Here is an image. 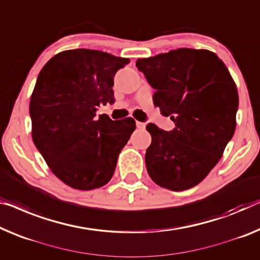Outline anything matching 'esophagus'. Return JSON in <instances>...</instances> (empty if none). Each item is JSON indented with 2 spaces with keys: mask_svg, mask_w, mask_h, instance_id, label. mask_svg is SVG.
<instances>
[{
  "mask_svg": "<svg viewBox=\"0 0 260 260\" xmlns=\"http://www.w3.org/2000/svg\"><path fill=\"white\" fill-rule=\"evenodd\" d=\"M137 127L138 128H140V129H143L146 127V123L145 122H140V121H137Z\"/></svg>",
  "mask_w": 260,
  "mask_h": 260,
  "instance_id": "obj_1",
  "label": "esophagus"
}]
</instances>
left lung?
Wrapping results in <instances>:
<instances>
[{
	"label": "left lung",
	"instance_id": "1",
	"mask_svg": "<svg viewBox=\"0 0 260 260\" xmlns=\"http://www.w3.org/2000/svg\"><path fill=\"white\" fill-rule=\"evenodd\" d=\"M137 67L155 90L154 105L175 122L170 132L147 125V172L169 190L195 187L235 133L238 92L229 70L216 53L187 48L140 58Z\"/></svg>",
	"mask_w": 260,
	"mask_h": 260
}]
</instances>
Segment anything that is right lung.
I'll return each instance as SVG.
<instances>
[{
	"mask_svg": "<svg viewBox=\"0 0 260 260\" xmlns=\"http://www.w3.org/2000/svg\"><path fill=\"white\" fill-rule=\"evenodd\" d=\"M128 58L99 50L57 53L43 69L31 94L32 140L51 172L69 187L92 190L112 179L135 120L117 122L96 107L114 103L113 78Z\"/></svg>",
	"mask_w": 260,
	"mask_h": 260,
	"instance_id": "right-lung-1",
	"label": "right lung"
}]
</instances>
